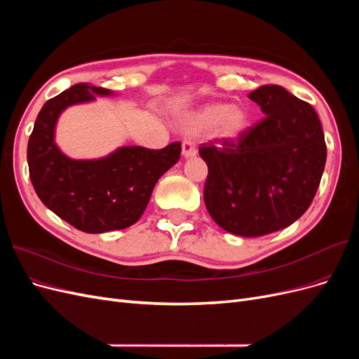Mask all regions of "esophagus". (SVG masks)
<instances>
[{
	"mask_svg": "<svg viewBox=\"0 0 359 359\" xmlns=\"http://www.w3.org/2000/svg\"><path fill=\"white\" fill-rule=\"evenodd\" d=\"M181 149H182V156L189 158V157H194L198 154L196 148H194V145L191 142H189V140H184L182 145H181Z\"/></svg>",
	"mask_w": 359,
	"mask_h": 359,
	"instance_id": "1",
	"label": "esophagus"
}]
</instances>
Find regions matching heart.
<instances>
[{"label":"heart","mask_w":359,"mask_h":359,"mask_svg":"<svg viewBox=\"0 0 359 359\" xmlns=\"http://www.w3.org/2000/svg\"><path fill=\"white\" fill-rule=\"evenodd\" d=\"M248 127V116L240 107L217 103L202 107L186 119V128L190 133H205L215 128L222 137L235 139L241 136Z\"/></svg>","instance_id":"obj_1"}]
</instances>
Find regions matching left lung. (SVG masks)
Segmentation results:
<instances>
[{
    "instance_id": "1",
    "label": "left lung",
    "mask_w": 359,
    "mask_h": 359,
    "mask_svg": "<svg viewBox=\"0 0 359 359\" xmlns=\"http://www.w3.org/2000/svg\"><path fill=\"white\" fill-rule=\"evenodd\" d=\"M265 116L236 139L199 147L208 166L203 201L212 220L240 236L283 229L307 211L327 161L313 106L280 85L248 94Z\"/></svg>"
}]
</instances>
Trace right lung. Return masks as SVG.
Masks as SVG:
<instances>
[{
	"label": "right lung",
	"mask_w": 359,
	"mask_h": 359,
	"mask_svg": "<svg viewBox=\"0 0 359 359\" xmlns=\"http://www.w3.org/2000/svg\"><path fill=\"white\" fill-rule=\"evenodd\" d=\"M111 94L76 83L43 104L28 140L29 180L37 196L60 219L86 233L135 224L144 214L158 178L180 158L181 142L161 149L124 147L100 160H72L53 142L58 115L67 106Z\"/></svg>",
	"instance_id": "1"
}]
</instances>
